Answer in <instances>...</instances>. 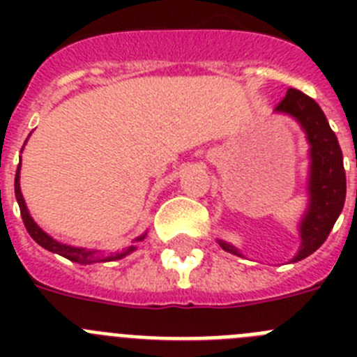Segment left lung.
Masks as SVG:
<instances>
[{
    "label": "left lung",
    "mask_w": 357,
    "mask_h": 357,
    "mask_svg": "<svg viewBox=\"0 0 357 357\" xmlns=\"http://www.w3.org/2000/svg\"><path fill=\"white\" fill-rule=\"evenodd\" d=\"M277 110L288 112L298 119L311 144V175H309L311 202L307 213L302 218L301 252L293 259L301 261L324 245L343 209L347 195L343 153L324 110L313 98L291 87L279 102ZM220 247L230 254L241 255L225 241H220Z\"/></svg>",
    "instance_id": "obj_1"
}]
</instances>
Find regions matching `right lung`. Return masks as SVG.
Returning <instances> with one entry per match:
<instances>
[{
    "mask_svg": "<svg viewBox=\"0 0 357 357\" xmlns=\"http://www.w3.org/2000/svg\"><path fill=\"white\" fill-rule=\"evenodd\" d=\"M14 189H15V198H17V204H19V211H21V218H23V223L26 227L28 234L33 238V241H37L43 248L46 250L53 252V254H59L66 259L73 261V263H80V264H91V263H102V261H116V259H121L125 257L127 254H130L132 250H135V247H128V248H123V250L118 252H110L109 255L105 257H100L94 250H85V248H77V247H69V245H62V243L55 241L53 238H50L43 229L37 227V223L31 220V216L28 214L26 209V204H24V198L21 195V188H19V166H17V172H15V182H14ZM143 234L141 238H137L135 241H143L144 239Z\"/></svg>",
    "mask_w": 357,
    "mask_h": 357,
    "instance_id": "1",
    "label": "right lung"
}]
</instances>
